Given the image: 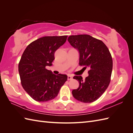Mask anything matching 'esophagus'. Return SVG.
Masks as SVG:
<instances>
[{"mask_svg": "<svg viewBox=\"0 0 133 133\" xmlns=\"http://www.w3.org/2000/svg\"><path fill=\"white\" fill-rule=\"evenodd\" d=\"M72 79H73V76H72L71 75H69L68 76V80H71Z\"/></svg>", "mask_w": 133, "mask_h": 133, "instance_id": "esophagus-1", "label": "esophagus"}]
</instances>
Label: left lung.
<instances>
[{
    "mask_svg": "<svg viewBox=\"0 0 133 133\" xmlns=\"http://www.w3.org/2000/svg\"><path fill=\"white\" fill-rule=\"evenodd\" d=\"M68 41L79 51V65L90 69L85 80L81 76H74L79 86L72 91V94L82 103L93 102L102 96L109 85L112 69L111 54L102 41L89 35H70Z\"/></svg>",
    "mask_w": 133,
    "mask_h": 133,
    "instance_id": "1",
    "label": "left lung"
}]
</instances>
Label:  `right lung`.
<instances>
[{"instance_id":"add662e5","label":"right lung","mask_w":133,"mask_h":133,"mask_svg":"<svg viewBox=\"0 0 133 133\" xmlns=\"http://www.w3.org/2000/svg\"><path fill=\"white\" fill-rule=\"evenodd\" d=\"M68 36H48L31 42L23 52L18 70L24 89L35 101L45 102L54 99L67 80L65 74L55 75L48 70L54 53L65 43Z\"/></svg>"}]
</instances>
